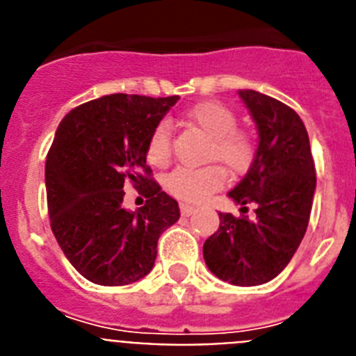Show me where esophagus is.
<instances>
[{
  "label": "esophagus",
  "instance_id": "esophagus-1",
  "mask_svg": "<svg viewBox=\"0 0 356 356\" xmlns=\"http://www.w3.org/2000/svg\"><path fill=\"white\" fill-rule=\"evenodd\" d=\"M180 210H181V216L187 217V216H191V213H193L194 210H196V207L187 205V203H181V205H180Z\"/></svg>",
  "mask_w": 356,
  "mask_h": 356
}]
</instances>
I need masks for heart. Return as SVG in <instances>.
Masks as SVG:
<instances>
[{
    "label": "heart",
    "instance_id": "heart-1",
    "mask_svg": "<svg viewBox=\"0 0 356 356\" xmlns=\"http://www.w3.org/2000/svg\"><path fill=\"white\" fill-rule=\"evenodd\" d=\"M187 119L210 137L207 160L219 162L234 175H242L251 168L257 156V140L250 131L237 128V114L221 102H203L187 110ZM171 128L160 122L153 128L146 146L147 162L155 168H165L171 162ZM222 168L212 163L205 168H180L169 172L163 187L176 200L200 203L225 185Z\"/></svg>",
    "mask_w": 356,
    "mask_h": 356
}]
</instances>
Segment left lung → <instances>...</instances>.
Masks as SVG:
<instances>
[{
  "label": "left lung",
  "mask_w": 356,
  "mask_h": 356,
  "mask_svg": "<svg viewBox=\"0 0 356 356\" xmlns=\"http://www.w3.org/2000/svg\"><path fill=\"white\" fill-rule=\"evenodd\" d=\"M259 127V149L248 175L228 196L242 205L241 217L219 213L221 225L203 244L217 278L241 287L271 282L291 262L307 232L314 191L310 140L291 106L257 90H238ZM255 205V217L243 213Z\"/></svg>",
  "instance_id": "left-lung-1"
}]
</instances>
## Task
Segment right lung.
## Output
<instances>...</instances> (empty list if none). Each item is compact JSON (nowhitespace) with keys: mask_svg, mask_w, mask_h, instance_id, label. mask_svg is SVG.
Returning a JSON list of instances; mask_svg holds the SVG:
<instances>
[{"mask_svg":"<svg viewBox=\"0 0 356 356\" xmlns=\"http://www.w3.org/2000/svg\"><path fill=\"white\" fill-rule=\"evenodd\" d=\"M178 96L110 94L72 108L46 159L51 229L72 267L97 285L134 284L153 269L163 229L180 219L146 165V146ZM147 197L130 213L124 187Z\"/></svg>","mask_w":356,"mask_h":356,"instance_id":"1","label":"right lung"}]
</instances>
